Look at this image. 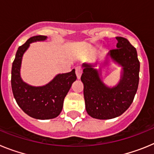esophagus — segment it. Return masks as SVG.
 <instances>
[{"instance_id": "obj_1", "label": "esophagus", "mask_w": 154, "mask_h": 154, "mask_svg": "<svg viewBox=\"0 0 154 154\" xmlns=\"http://www.w3.org/2000/svg\"><path fill=\"white\" fill-rule=\"evenodd\" d=\"M75 73L76 75H77V78L80 79L82 73V68L81 66H77L75 68Z\"/></svg>"}]
</instances>
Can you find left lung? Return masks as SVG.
Here are the masks:
<instances>
[{"label":"left lung","instance_id":"1","mask_svg":"<svg viewBox=\"0 0 154 154\" xmlns=\"http://www.w3.org/2000/svg\"><path fill=\"white\" fill-rule=\"evenodd\" d=\"M116 48L106 56L122 66L123 72L117 85L109 88L103 82L93 65L84 63L81 80L87 113L95 119H110L122 115L130 106L139 84L140 62L137 49L123 37H116Z\"/></svg>","mask_w":154,"mask_h":154}]
</instances>
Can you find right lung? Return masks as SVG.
Here are the masks:
<instances>
[{
  "mask_svg": "<svg viewBox=\"0 0 154 154\" xmlns=\"http://www.w3.org/2000/svg\"><path fill=\"white\" fill-rule=\"evenodd\" d=\"M47 37H31L18 48L12 64L11 88L14 97L19 107L27 115L37 119H49L57 117L62 112L64 99L72 84L77 79L75 69L58 74L49 83L43 86H31L25 83L20 75L21 60L24 53L31 42L45 41Z\"/></svg>",
  "mask_w": 154,
  "mask_h": 154,
  "instance_id": "add662e5",
  "label": "right lung"
}]
</instances>
